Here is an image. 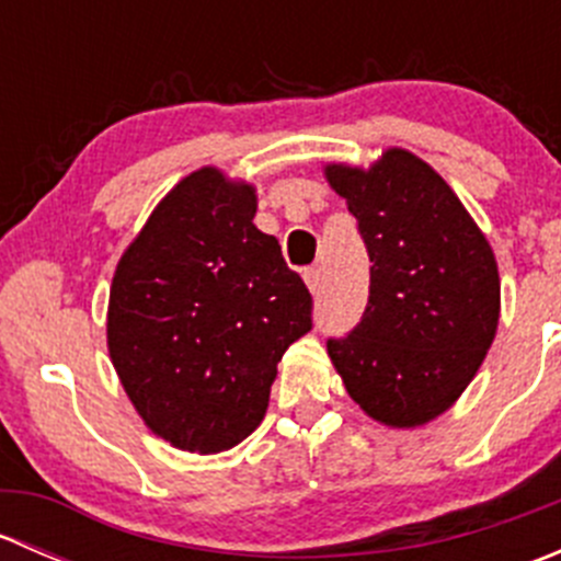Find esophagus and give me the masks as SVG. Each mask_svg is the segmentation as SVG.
I'll return each instance as SVG.
<instances>
[{
	"label": "esophagus",
	"instance_id": "obj_1",
	"mask_svg": "<svg viewBox=\"0 0 561 561\" xmlns=\"http://www.w3.org/2000/svg\"><path fill=\"white\" fill-rule=\"evenodd\" d=\"M304 279H307V287L312 290V296L322 290V271L320 268H309L307 274H304Z\"/></svg>",
	"mask_w": 561,
	"mask_h": 561
}]
</instances>
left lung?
<instances>
[{
	"instance_id": "8db88e82",
	"label": "left lung",
	"mask_w": 561,
	"mask_h": 561,
	"mask_svg": "<svg viewBox=\"0 0 561 561\" xmlns=\"http://www.w3.org/2000/svg\"><path fill=\"white\" fill-rule=\"evenodd\" d=\"M371 260L369 304L328 355L350 399L375 421L412 428L472 382L500 325L491 244L432 165L407 149L364 171L325 165Z\"/></svg>"
}]
</instances>
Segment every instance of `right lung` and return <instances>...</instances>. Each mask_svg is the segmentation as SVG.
Returning a JSON list of instances; mask_svg holds the SVG:
<instances>
[{
    "mask_svg": "<svg viewBox=\"0 0 561 561\" xmlns=\"http://www.w3.org/2000/svg\"><path fill=\"white\" fill-rule=\"evenodd\" d=\"M254 211L252 184L201 168L113 274V369L146 426L190 454L228 450L260 426L276 364L312 328V296Z\"/></svg>",
    "mask_w": 561,
    "mask_h": 561,
    "instance_id": "add662e5",
    "label": "right lung"
}]
</instances>
